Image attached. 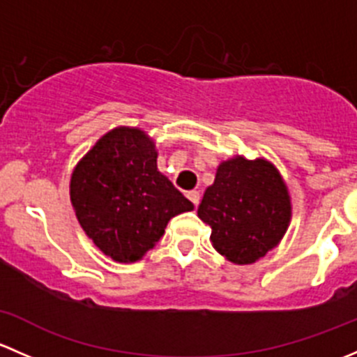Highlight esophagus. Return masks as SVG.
I'll use <instances>...</instances> for the list:
<instances>
[{
    "label": "esophagus",
    "mask_w": 357,
    "mask_h": 357,
    "mask_svg": "<svg viewBox=\"0 0 357 357\" xmlns=\"http://www.w3.org/2000/svg\"><path fill=\"white\" fill-rule=\"evenodd\" d=\"M186 197H188V199L192 200V204L195 205V207H197V205H199V202H200V193L197 192V190H193V192H188V193H186Z\"/></svg>",
    "instance_id": "1"
}]
</instances>
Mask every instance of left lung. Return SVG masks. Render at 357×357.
I'll use <instances>...</instances> for the list:
<instances>
[{
  "label": "left lung",
  "mask_w": 357,
  "mask_h": 357,
  "mask_svg": "<svg viewBox=\"0 0 357 357\" xmlns=\"http://www.w3.org/2000/svg\"><path fill=\"white\" fill-rule=\"evenodd\" d=\"M199 218L211 226L219 254L235 264H252L278 245L289 228V188L266 158H229L205 190Z\"/></svg>",
  "instance_id": "obj_1"
}]
</instances>
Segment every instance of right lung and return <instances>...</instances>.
<instances>
[{"label": "right lung", "mask_w": 357, "mask_h": 357, "mask_svg": "<svg viewBox=\"0 0 357 357\" xmlns=\"http://www.w3.org/2000/svg\"><path fill=\"white\" fill-rule=\"evenodd\" d=\"M79 225L105 255L136 262L171 218L193 204L157 169L155 143L138 128H115L79 160L70 178Z\"/></svg>", "instance_id": "1"}]
</instances>
